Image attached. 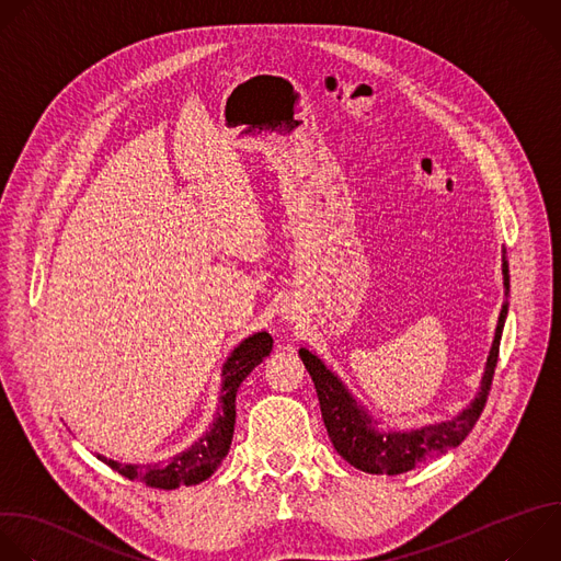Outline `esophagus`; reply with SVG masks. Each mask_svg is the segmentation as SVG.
<instances>
[{"label":"esophagus","mask_w":561,"mask_h":561,"mask_svg":"<svg viewBox=\"0 0 561 561\" xmlns=\"http://www.w3.org/2000/svg\"><path fill=\"white\" fill-rule=\"evenodd\" d=\"M284 314H286V319H295V317H293V312H290V310H286V312H284Z\"/></svg>","instance_id":"1"}]
</instances>
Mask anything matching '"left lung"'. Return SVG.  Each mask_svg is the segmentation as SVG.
Segmentation results:
<instances>
[{"instance_id": "1", "label": "left lung", "mask_w": 561, "mask_h": 561, "mask_svg": "<svg viewBox=\"0 0 561 561\" xmlns=\"http://www.w3.org/2000/svg\"><path fill=\"white\" fill-rule=\"evenodd\" d=\"M502 275H504V295H508L511 286H508L506 257H502ZM506 312H508V301L502 304L493 345H491L484 375L480 381V392L469 403V408H465L451 421H443V423H434V425H425L408 432L379 430V421L375 416H369V412L354 401V397L347 392V388L341 383V379L334 375V371L328 369L317 354L301 347L299 356L308 369V375L312 377V383L319 397L321 419L336 454L343 460H347L352 467L365 473L397 476L414 469L416 465L434 456H440L458 447L469 436V432L473 430V425L478 423L484 410L491 381H493V371L497 365L500 339H502Z\"/></svg>"}]
</instances>
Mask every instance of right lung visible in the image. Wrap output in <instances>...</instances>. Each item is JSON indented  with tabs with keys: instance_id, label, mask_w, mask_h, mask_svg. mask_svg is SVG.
I'll return each instance as SVG.
<instances>
[{
	"instance_id": "1",
	"label": "right lung",
	"mask_w": 561,
	"mask_h": 561,
	"mask_svg": "<svg viewBox=\"0 0 561 561\" xmlns=\"http://www.w3.org/2000/svg\"><path fill=\"white\" fill-rule=\"evenodd\" d=\"M273 350V336L262 330L247 336L222 365V390L220 405L209 430L190 447L164 462L151 465H123L105 456H96L107 467L125 476L127 480L142 482L151 489H178L205 482L229 454L233 430H236V394L242 381L251 375L253 367L264 360Z\"/></svg>"
}]
</instances>
